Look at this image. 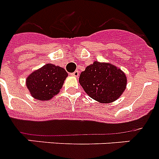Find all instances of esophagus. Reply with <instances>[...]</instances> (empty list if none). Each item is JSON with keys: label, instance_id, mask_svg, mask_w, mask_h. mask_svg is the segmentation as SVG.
<instances>
[{"label": "esophagus", "instance_id": "obj_1", "mask_svg": "<svg viewBox=\"0 0 159 159\" xmlns=\"http://www.w3.org/2000/svg\"><path fill=\"white\" fill-rule=\"evenodd\" d=\"M71 75L73 76V77H79V71H78V70H76L75 72H73V73H71Z\"/></svg>", "mask_w": 159, "mask_h": 159}]
</instances>
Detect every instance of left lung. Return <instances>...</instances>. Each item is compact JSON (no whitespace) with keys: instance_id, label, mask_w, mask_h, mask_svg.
Masks as SVG:
<instances>
[{"instance_id":"1","label":"left lung","mask_w":159,"mask_h":159,"mask_svg":"<svg viewBox=\"0 0 159 159\" xmlns=\"http://www.w3.org/2000/svg\"><path fill=\"white\" fill-rule=\"evenodd\" d=\"M79 82L91 98L100 103H111L122 95L126 77L121 68L109 63L95 61L80 74Z\"/></svg>"}]
</instances>
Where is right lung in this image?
<instances>
[{
    "mask_svg": "<svg viewBox=\"0 0 159 159\" xmlns=\"http://www.w3.org/2000/svg\"><path fill=\"white\" fill-rule=\"evenodd\" d=\"M67 77L64 68L47 64L27 77L26 86L34 99L49 100L60 91Z\"/></svg>",
    "mask_w": 159,
    "mask_h": 159,
    "instance_id": "right-lung-1",
    "label": "right lung"
}]
</instances>
